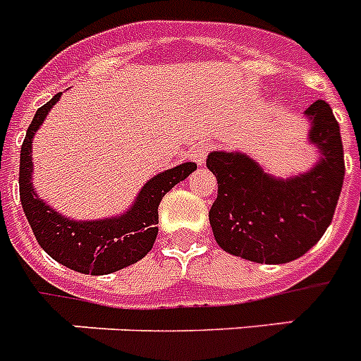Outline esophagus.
I'll return each instance as SVG.
<instances>
[{
	"mask_svg": "<svg viewBox=\"0 0 361 361\" xmlns=\"http://www.w3.org/2000/svg\"><path fill=\"white\" fill-rule=\"evenodd\" d=\"M209 150H211V146H207V145H196L195 148H190L189 157L192 161H195L196 165H202V163L206 161V155L209 154Z\"/></svg>",
	"mask_w": 361,
	"mask_h": 361,
	"instance_id": "34e87169",
	"label": "esophagus"
}]
</instances>
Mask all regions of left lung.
I'll list each match as a JSON object with an SVG mask.
<instances>
[{"label": "left lung", "instance_id": "obj_1", "mask_svg": "<svg viewBox=\"0 0 361 361\" xmlns=\"http://www.w3.org/2000/svg\"><path fill=\"white\" fill-rule=\"evenodd\" d=\"M310 140L323 154L307 174L282 181L267 176L243 154L213 152L207 169L219 192L209 224L222 250L256 263H287L304 256L332 222L345 178L339 124L317 99L306 109Z\"/></svg>", "mask_w": 361, "mask_h": 361}]
</instances>
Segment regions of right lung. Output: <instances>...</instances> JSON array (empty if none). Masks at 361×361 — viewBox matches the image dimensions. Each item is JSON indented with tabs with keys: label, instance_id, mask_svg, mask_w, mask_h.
<instances>
[{
	"label": "right lung",
	"instance_id": "1",
	"mask_svg": "<svg viewBox=\"0 0 361 361\" xmlns=\"http://www.w3.org/2000/svg\"><path fill=\"white\" fill-rule=\"evenodd\" d=\"M59 98L61 92L49 99L48 104L38 107L23 139L18 174L20 202L38 245L55 262L83 274H109L131 263H137L152 250L157 237V222H159L157 207L161 198L176 183L185 180L196 169V163L189 161L152 178L145 189L140 190L131 211L120 219H105L94 222H74L63 219L35 195L31 185V174H33L31 140Z\"/></svg>",
	"mask_w": 361,
	"mask_h": 361
}]
</instances>
